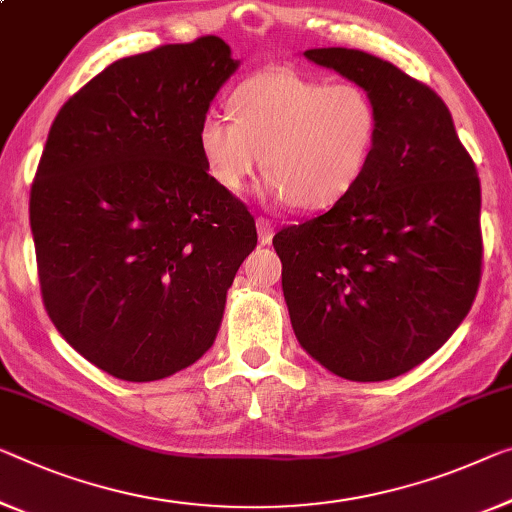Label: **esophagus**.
<instances>
[{
	"mask_svg": "<svg viewBox=\"0 0 512 512\" xmlns=\"http://www.w3.org/2000/svg\"><path fill=\"white\" fill-rule=\"evenodd\" d=\"M255 225H257L259 243H262V246H269V243L273 241V223L269 218H257Z\"/></svg>",
	"mask_w": 512,
	"mask_h": 512,
	"instance_id": "1",
	"label": "esophagus"
}]
</instances>
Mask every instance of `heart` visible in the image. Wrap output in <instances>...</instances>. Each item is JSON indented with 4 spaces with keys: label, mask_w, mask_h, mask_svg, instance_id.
Listing matches in <instances>:
<instances>
[{
    "label": "heart",
    "mask_w": 512,
    "mask_h": 512,
    "mask_svg": "<svg viewBox=\"0 0 512 512\" xmlns=\"http://www.w3.org/2000/svg\"><path fill=\"white\" fill-rule=\"evenodd\" d=\"M230 114L209 110L197 147L209 177L239 195L259 167L276 202L317 211L340 202L368 167L379 135L375 98L354 82L266 68L232 91Z\"/></svg>",
    "instance_id": "b5f03b06"
}]
</instances>
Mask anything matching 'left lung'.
Instances as JSON below:
<instances>
[{
    "label": "left lung",
    "mask_w": 512,
    "mask_h": 512,
    "mask_svg": "<svg viewBox=\"0 0 512 512\" xmlns=\"http://www.w3.org/2000/svg\"><path fill=\"white\" fill-rule=\"evenodd\" d=\"M303 55L375 98L379 135L340 202L273 236L289 319L333 375L393 379L437 352L476 299V165L446 103L398 66L347 48Z\"/></svg>",
    "instance_id": "1"
}]
</instances>
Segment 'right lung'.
I'll return each instance as SVG.
<instances>
[{
	"label": "right lung",
	"mask_w": 512,
	"mask_h": 512,
	"mask_svg": "<svg viewBox=\"0 0 512 512\" xmlns=\"http://www.w3.org/2000/svg\"><path fill=\"white\" fill-rule=\"evenodd\" d=\"M239 68L223 38L114 61L52 121L29 195L45 310L124 381L193 365L257 246L255 218L209 177L197 128Z\"/></svg>",
	"instance_id": "right-lung-1"
}]
</instances>
